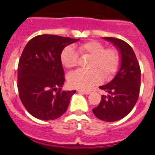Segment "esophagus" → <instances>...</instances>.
<instances>
[{
    "instance_id": "34e87169",
    "label": "esophagus",
    "mask_w": 155,
    "mask_h": 155,
    "mask_svg": "<svg viewBox=\"0 0 155 155\" xmlns=\"http://www.w3.org/2000/svg\"><path fill=\"white\" fill-rule=\"evenodd\" d=\"M78 92H81V93H84L85 95H89L90 93V91H88V90H77Z\"/></svg>"
}]
</instances>
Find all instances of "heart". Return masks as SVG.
<instances>
[{
  "instance_id": "1",
  "label": "heart",
  "mask_w": 155,
  "mask_h": 155,
  "mask_svg": "<svg viewBox=\"0 0 155 155\" xmlns=\"http://www.w3.org/2000/svg\"><path fill=\"white\" fill-rule=\"evenodd\" d=\"M78 51L82 56L92 58L88 71H76L68 76V84L73 88L89 90L100 83L102 76L109 79L116 73L120 63L118 51L114 48L105 49L104 44L92 40L77 46ZM60 61L66 68H73L78 62V54L71 46L65 47L60 54Z\"/></svg>"
}]
</instances>
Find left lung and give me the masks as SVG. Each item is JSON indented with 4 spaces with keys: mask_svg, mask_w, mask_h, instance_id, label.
Segmentation results:
<instances>
[{
    "mask_svg": "<svg viewBox=\"0 0 155 155\" xmlns=\"http://www.w3.org/2000/svg\"><path fill=\"white\" fill-rule=\"evenodd\" d=\"M103 39L113 44L120 57V69L110 82L100 86L108 95H102L101 103L92 112L97 118L115 122L131 111L139 96L140 69L132 47L124 41L111 37Z\"/></svg>",
    "mask_w": 155,
    "mask_h": 155,
    "instance_id": "8db88e82",
    "label": "left lung"
}]
</instances>
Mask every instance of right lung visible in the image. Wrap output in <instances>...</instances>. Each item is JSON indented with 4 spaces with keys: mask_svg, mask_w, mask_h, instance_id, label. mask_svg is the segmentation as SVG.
Masks as SVG:
<instances>
[{
    "mask_svg": "<svg viewBox=\"0 0 155 155\" xmlns=\"http://www.w3.org/2000/svg\"><path fill=\"white\" fill-rule=\"evenodd\" d=\"M79 40L44 34L26 44L17 68V88L23 106L32 116L53 120L66 111L76 90H61L65 78L60 54Z\"/></svg>",
    "mask_w": 155,
    "mask_h": 155,
    "instance_id": "obj_1",
    "label": "right lung"
}]
</instances>
